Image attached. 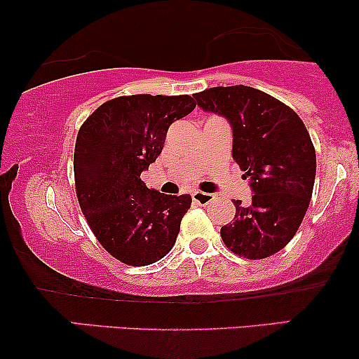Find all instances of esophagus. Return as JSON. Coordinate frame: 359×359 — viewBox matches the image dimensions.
I'll return each mask as SVG.
<instances>
[{
    "mask_svg": "<svg viewBox=\"0 0 359 359\" xmlns=\"http://www.w3.org/2000/svg\"><path fill=\"white\" fill-rule=\"evenodd\" d=\"M193 201L201 205H208L214 201V194L210 193H203V191H194L193 193Z\"/></svg>",
    "mask_w": 359,
    "mask_h": 359,
    "instance_id": "34e87169",
    "label": "esophagus"
}]
</instances>
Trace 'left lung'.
<instances>
[{"mask_svg":"<svg viewBox=\"0 0 359 359\" xmlns=\"http://www.w3.org/2000/svg\"><path fill=\"white\" fill-rule=\"evenodd\" d=\"M194 100L229 121L232 156L252 188L248 204L233 201V222L220 237L238 257H271L291 242L311 203L317 168L311 135L291 107L255 88H209Z\"/></svg>","mask_w":359,"mask_h":359,"instance_id":"8db88e82","label":"left lung"}]
</instances>
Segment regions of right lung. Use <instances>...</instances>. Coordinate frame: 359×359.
<instances>
[{
    "label": "right lung",
    "instance_id": "1",
    "mask_svg": "<svg viewBox=\"0 0 359 359\" xmlns=\"http://www.w3.org/2000/svg\"><path fill=\"white\" fill-rule=\"evenodd\" d=\"M194 107L188 95L121 96L97 107L78 132V203L100 243L122 263L147 266L173 248L191 196L149 189L140 175L163 150L168 127Z\"/></svg>",
    "mask_w": 359,
    "mask_h": 359
}]
</instances>
